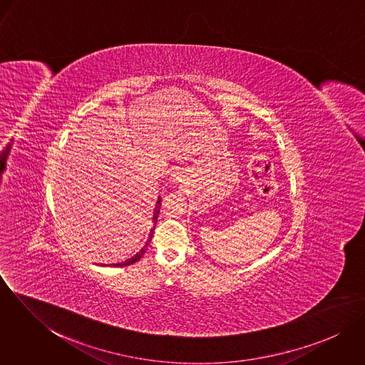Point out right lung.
Here are the masks:
<instances>
[{
  "label": "right lung",
  "mask_w": 365,
  "mask_h": 365,
  "mask_svg": "<svg viewBox=\"0 0 365 365\" xmlns=\"http://www.w3.org/2000/svg\"><path fill=\"white\" fill-rule=\"evenodd\" d=\"M160 207H161V200L158 198V201H157L156 208H155V213H153V222H155V227H156V222L157 217H158V213H160ZM155 227L150 230V233H149V239H148V242H146V245L142 247V250L139 252V253H136L133 257H130L129 260L123 261V262H119V264H113L115 267H125V265H130V264H133V262H136L138 260H140L142 259V256L146 253V247L149 246V243L152 242V237H153V232H155Z\"/></svg>",
  "instance_id": "obj_1"
}]
</instances>
